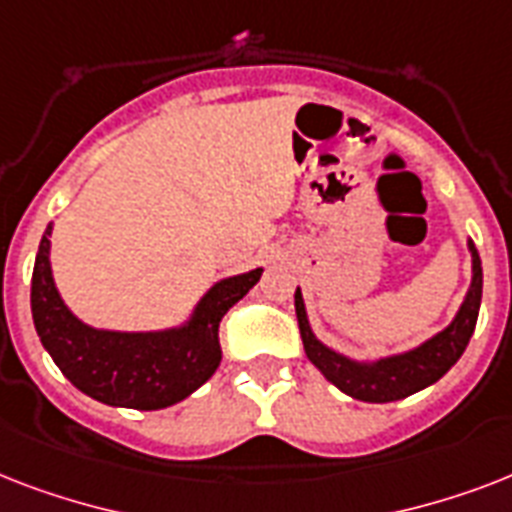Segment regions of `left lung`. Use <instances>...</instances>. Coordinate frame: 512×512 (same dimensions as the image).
<instances>
[{
	"instance_id": "obj_1",
	"label": "left lung",
	"mask_w": 512,
	"mask_h": 512,
	"mask_svg": "<svg viewBox=\"0 0 512 512\" xmlns=\"http://www.w3.org/2000/svg\"><path fill=\"white\" fill-rule=\"evenodd\" d=\"M470 257H473V279L460 311L452 319V324L441 329L438 335L425 340L417 348L396 353V356L377 358V361H353L342 356L337 350L327 348L319 337L313 335L311 321L305 313L303 295L300 287L295 292V311L300 335H303L305 356L311 358V364L327 377L335 388L348 393L350 398L366 401V404H388L428 388L433 382L444 377L457 358L465 353L473 329L478 321V308H481V289H484V271H481V257L473 241H468Z\"/></svg>"
}]
</instances>
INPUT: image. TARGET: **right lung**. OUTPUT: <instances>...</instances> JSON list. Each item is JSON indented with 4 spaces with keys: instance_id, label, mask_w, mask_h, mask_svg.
Masks as SVG:
<instances>
[{
    "instance_id": "1",
    "label": "right lung",
    "mask_w": 512,
    "mask_h": 512,
    "mask_svg": "<svg viewBox=\"0 0 512 512\" xmlns=\"http://www.w3.org/2000/svg\"><path fill=\"white\" fill-rule=\"evenodd\" d=\"M47 225L34 276L31 313L36 335L74 388L108 406L154 412L188 398L215 374L223 350L220 321L260 281L263 268L217 281L193 308L191 319L159 332H114L84 324L63 303L50 265Z\"/></svg>"
}]
</instances>
